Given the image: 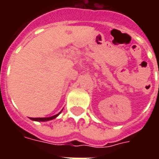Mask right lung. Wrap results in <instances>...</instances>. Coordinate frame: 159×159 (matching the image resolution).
Here are the masks:
<instances>
[{
	"label": "right lung",
	"mask_w": 159,
	"mask_h": 159,
	"mask_svg": "<svg viewBox=\"0 0 159 159\" xmlns=\"http://www.w3.org/2000/svg\"><path fill=\"white\" fill-rule=\"evenodd\" d=\"M60 111V112H61ZM60 112L58 114H56L54 116H52V117H30V119L34 120V121H37V122H46V121H49V120H52L56 118V117L59 116Z\"/></svg>",
	"instance_id": "1"
}]
</instances>
